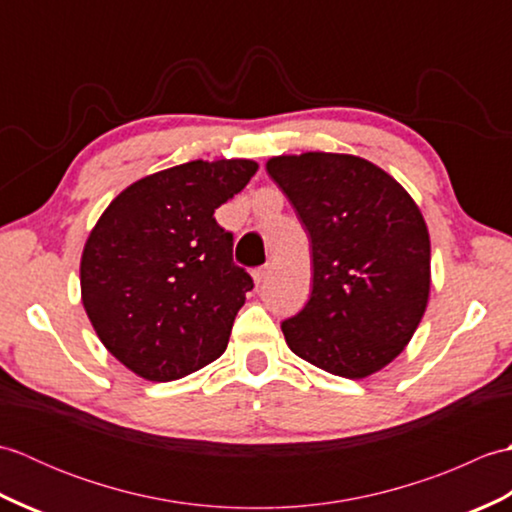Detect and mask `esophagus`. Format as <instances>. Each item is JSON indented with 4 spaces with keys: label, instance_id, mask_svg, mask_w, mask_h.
<instances>
[{
    "label": "esophagus",
    "instance_id": "obj_1",
    "mask_svg": "<svg viewBox=\"0 0 512 512\" xmlns=\"http://www.w3.org/2000/svg\"><path fill=\"white\" fill-rule=\"evenodd\" d=\"M268 270H270V266L266 264V266H259V268H255L253 270V279H255V284H262V281L268 277Z\"/></svg>",
    "mask_w": 512,
    "mask_h": 512
}]
</instances>
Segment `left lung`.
Segmentation results:
<instances>
[{
    "instance_id": "8db88e82",
    "label": "left lung",
    "mask_w": 512,
    "mask_h": 512,
    "mask_svg": "<svg viewBox=\"0 0 512 512\" xmlns=\"http://www.w3.org/2000/svg\"><path fill=\"white\" fill-rule=\"evenodd\" d=\"M310 235L312 290L281 321L303 361L365 378L394 361L427 308L431 244L416 202L372 162L321 154L268 160Z\"/></svg>"
}]
</instances>
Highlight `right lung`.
<instances>
[{
	"label": "right lung",
	"instance_id": "add662e5",
	"mask_svg": "<svg viewBox=\"0 0 512 512\" xmlns=\"http://www.w3.org/2000/svg\"><path fill=\"white\" fill-rule=\"evenodd\" d=\"M253 160H193L134 182L107 206L81 259L85 312L134 374L167 383L220 358L253 277L233 262L215 209Z\"/></svg>",
	"mask_w": 512,
	"mask_h": 512
}]
</instances>
